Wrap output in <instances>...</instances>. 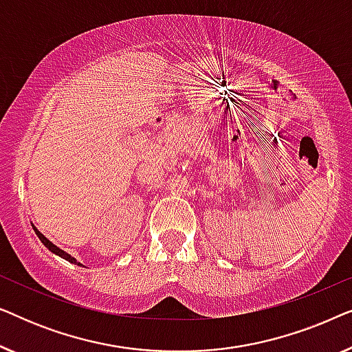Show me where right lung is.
Here are the masks:
<instances>
[{
  "mask_svg": "<svg viewBox=\"0 0 352 352\" xmlns=\"http://www.w3.org/2000/svg\"><path fill=\"white\" fill-rule=\"evenodd\" d=\"M33 229H35V234L38 235V239H40V240H41V243H43V245H45V247H46L47 250H50V252H52V253H54V254H57V256H60V258H64V259H67V261H69V263H72V264H76V266H83V264H81V263H78V261H76V259H75L74 256H70V254H69V253H67V252H64V250H62V248H59V247H56V245H54V243H52V242H51V240H47V239L45 237V235H43V234L40 232V230H38V229L35 228V226H33Z\"/></svg>",
  "mask_w": 352,
  "mask_h": 352,
  "instance_id": "1",
  "label": "right lung"
}]
</instances>
